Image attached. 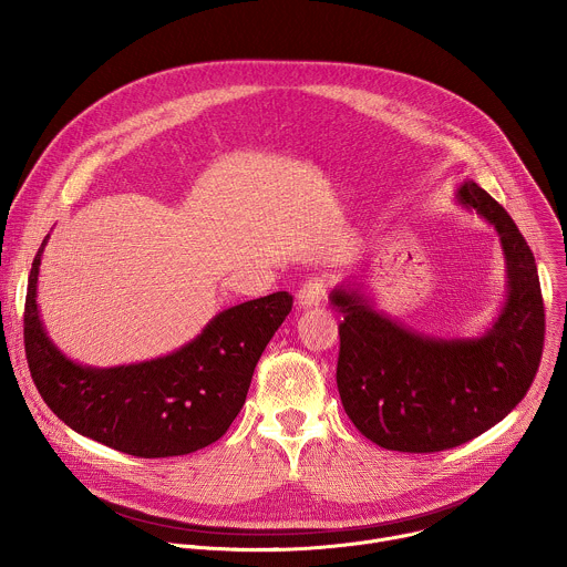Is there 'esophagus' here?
Here are the masks:
<instances>
[{
  "instance_id": "1",
  "label": "esophagus",
  "mask_w": 567,
  "mask_h": 567,
  "mask_svg": "<svg viewBox=\"0 0 567 567\" xmlns=\"http://www.w3.org/2000/svg\"><path fill=\"white\" fill-rule=\"evenodd\" d=\"M322 296H326V282H322L320 278H311L307 280L298 293H296V305L300 309H311V307H318Z\"/></svg>"
}]
</instances>
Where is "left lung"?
<instances>
[{"label":"left lung","mask_w":567,"mask_h":567,"mask_svg":"<svg viewBox=\"0 0 567 567\" xmlns=\"http://www.w3.org/2000/svg\"><path fill=\"white\" fill-rule=\"evenodd\" d=\"M453 199L494 226L505 256L507 293L482 334L413 330L377 309L359 282L330 293L343 313L337 365L343 409L361 435L388 451L435 453L489 431L518 406L540 363L545 309L525 237L473 179Z\"/></svg>","instance_id":"left-lung-1"}]
</instances>
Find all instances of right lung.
I'll return each mask as SVG.
<instances>
[{
  "label": "right lung",
  "instance_id": "obj_1",
  "mask_svg": "<svg viewBox=\"0 0 567 567\" xmlns=\"http://www.w3.org/2000/svg\"><path fill=\"white\" fill-rule=\"evenodd\" d=\"M33 260L24 309L31 377L47 406L75 433L136 457H173L217 442L245 406L254 370L291 311V296L215 313L186 346L150 361L94 368L69 359L47 334Z\"/></svg>",
  "mask_w": 567,
  "mask_h": 567
}]
</instances>
